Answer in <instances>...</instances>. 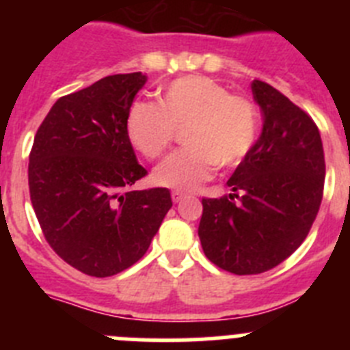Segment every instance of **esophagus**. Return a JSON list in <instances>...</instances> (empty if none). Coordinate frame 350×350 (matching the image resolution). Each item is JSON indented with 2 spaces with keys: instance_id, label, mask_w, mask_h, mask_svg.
<instances>
[{
  "instance_id": "1",
  "label": "esophagus",
  "mask_w": 350,
  "mask_h": 350,
  "mask_svg": "<svg viewBox=\"0 0 350 350\" xmlns=\"http://www.w3.org/2000/svg\"><path fill=\"white\" fill-rule=\"evenodd\" d=\"M184 198H185V194H184V193H178V191H173V193H172V200H173V203L182 202V200H184Z\"/></svg>"
}]
</instances>
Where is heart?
<instances>
[{"label": "heart", "instance_id": "1", "mask_svg": "<svg viewBox=\"0 0 350 350\" xmlns=\"http://www.w3.org/2000/svg\"><path fill=\"white\" fill-rule=\"evenodd\" d=\"M184 148L152 173L161 187L191 193L210 180L215 166L233 168L254 148L261 113L245 96L231 94L213 79L180 77L159 91L157 105L137 101L126 117V135L142 156L157 159L184 128Z\"/></svg>", "mask_w": 350, "mask_h": 350}]
</instances>
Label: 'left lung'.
I'll use <instances>...</instances> for the list:
<instances>
[{
  "label": "left lung",
  "mask_w": 350,
  "mask_h": 350,
  "mask_svg": "<svg viewBox=\"0 0 350 350\" xmlns=\"http://www.w3.org/2000/svg\"><path fill=\"white\" fill-rule=\"evenodd\" d=\"M250 89L262 131L228 180L233 193L203 198L198 228L206 258L234 275L271 270L301 245L319 212L326 175L312 117L270 83L254 80Z\"/></svg>",
  "instance_id": "obj_1"
}]
</instances>
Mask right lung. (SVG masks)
<instances>
[{
	"instance_id": "1",
	"label": "right lung",
	"mask_w": 350,
	"mask_h": 350,
	"mask_svg": "<svg viewBox=\"0 0 350 350\" xmlns=\"http://www.w3.org/2000/svg\"><path fill=\"white\" fill-rule=\"evenodd\" d=\"M147 77L110 75L55 101L29 154V194L45 240L91 277H112L144 258L172 208L166 187L131 191L147 175L126 117Z\"/></svg>"
}]
</instances>
